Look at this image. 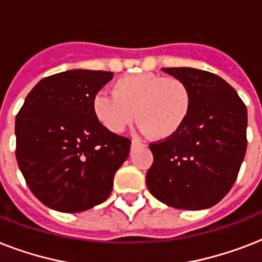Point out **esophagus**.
Here are the masks:
<instances>
[{"label":"esophagus","instance_id":"obj_1","mask_svg":"<svg viewBox=\"0 0 262 262\" xmlns=\"http://www.w3.org/2000/svg\"><path fill=\"white\" fill-rule=\"evenodd\" d=\"M140 145H143V143H141L139 139L132 140V149H133V148H136V147H140Z\"/></svg>","mask_w":262,"mask_h":262}]
</instances>
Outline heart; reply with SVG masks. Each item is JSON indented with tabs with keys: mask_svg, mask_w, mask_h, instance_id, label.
Instances as JSON below:
<instances>
[{
	"mask_svg": "<svg viewBox=\"0 0 262 262\" xmlns=\"http://www.w3.org/2000/svg\"><path fill=\"white\" fill-rule=\"evenodd\" d=\"M193 104L190 88L177 77L135 73L119 77L113 94L99 91L92 98V113L113 133L126 129L135 117L140 130L158 140L177 135L189 118Z\"/></svg>",
	"mask_w": 262,
	"mask_h": 262,
	"instance_id": "b5f03b06",
	"label": "heart"
}]
</instances>
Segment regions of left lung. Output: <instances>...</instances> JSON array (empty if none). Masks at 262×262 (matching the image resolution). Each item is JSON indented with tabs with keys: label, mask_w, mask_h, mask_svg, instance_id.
I'll use <instances>...</instances> for the list:
<instances>
[{
	"label": "left lung",
	"mask_w": 262,
	"mask_h": 262,
	"mask_svg": "<svg viewBox=\"0 0 262 262\" xmlns=\"http://www.w3.org/2000/svg\"><path fill=\"white\" fill-rule=\"evenodd\" d=\"M190 88L193 104L181 130L151 144L154 164L147 186L177 209L200 211L217 204L235 182L248 140V110L222 77L194 68H163Z\"/></svg>",
	"instance_id": "obj_1"
}]
</instances>
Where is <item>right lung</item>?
<instances>
[{
    "instance_id": "1",
    "label": "right lung",
    "mask_w": 262,
    "mask_h": 262,
    "mask_svg": "<svg viewBox=\"0 0 262 262\" xmlns=\"http://www.w3.org/2000/svg\"><path fill=\"white\" fill-rule=\"evenodd\" d=\"M113 75L72 69L45 77L16 117L18 168L54 211L76 213L103 203L129 156L130 140L107 130L92 113L94 95Z\"/></svg>"
}]
</instances>
